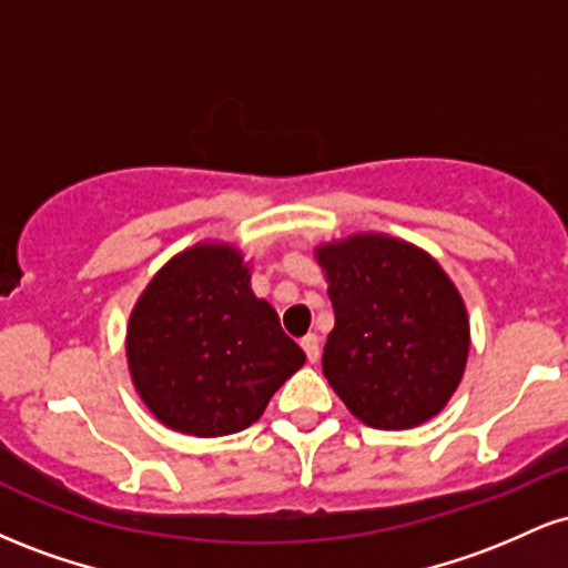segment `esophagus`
<instances>
[{
    "mask_svg": "<svg viewBox=\"0 0 568 568\" xmlns=\"http://www.w3.org/2000/svg\"><path fill=\"white\" fill-rule=\"evenodd\" d=\"M302 349H304L306 361L315 363L317 357H321V338H317L315 334H306V336L302 338Z\"/></svg>",
    "mask_w": 568,
    "mask_h": 568,
    "instance_id": "esophagus-1",
    "label": "esophagus"
}]
</instances>
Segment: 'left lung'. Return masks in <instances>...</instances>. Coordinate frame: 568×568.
Wrapping results in <instances>:
<instances>
[{
    "instance_id": "1",
    "label": "left lung",
    "mask_w": 568,
    "mask_h": 568,
    "mask_svg": "<svg viewBox=\"0 0 568 568\" xmlns=\"http://www.w3.org/2000/svg\"><path fill=\"white\" fill-rule=\"evenodd\" d=\"M336 325L323 374L376 429H408L446 406L465 374L470 328L454 283L419 247L382 234L323 245Z\"/></svg>"
}]
</instances>
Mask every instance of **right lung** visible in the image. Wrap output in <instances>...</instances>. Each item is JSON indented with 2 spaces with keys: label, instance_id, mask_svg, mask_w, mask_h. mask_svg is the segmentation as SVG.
Here are the masks:
<instances>
[{
  "label": "right lung",
  "instance_id": "right-lung-1",
  "mask_svg": "<svg viewBox=\"0 0 568 568\" xmlns=\"http://www.w3.org/2000/svg\"><path fill=\"white\" fill-rule=\"evenodd\" d=\"M128 363L162 425L197 438L251 427L304 366L277 312L253 296L243 256L197 245L162 266L128 325Z\"/></svg>",
  "mask_w": 568,
  "mask_h": 568
}]
</instances>
